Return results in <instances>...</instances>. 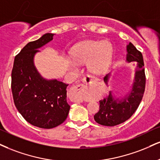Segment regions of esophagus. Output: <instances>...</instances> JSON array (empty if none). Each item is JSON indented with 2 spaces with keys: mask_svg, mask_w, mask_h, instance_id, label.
<instances>
[{
  "mask_svg": "<svg viewBox=\"0 0 160 160\" xmlns=\"http://www.w3.org/2000/svg\"><path fill=\"white\" fill-rule=\"evenodd\" d=\"M92 77L89 75H86L82 78V82L84 84L87 85L91 82ZM84 84H78L72 87L71 90V101L75 103H81L83 101V89L86 87Z\"/></svg>",
  "mask_w": 160,
  "mask_h": 160,
  "instance_id": "obj_1",
  "label": "esophagus"
}]
</instances>
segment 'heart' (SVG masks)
<instances>
[{
  "instance_id": "heart-1",
  "label": "heart",
  "mask_w": 160,
  "mask_h": 160,
  "mask_svg": "<svg viewBox=\"0 0 160 160\" xmlns=\"http://www.w3.org/2000/svg\"><path fill=\"white\" fill-rule=\"evenodd\" d=\"M71 57L66 58L67 68L76 72L78 64L87 62V68L94 74H101L108 69L112 59V47L108 42L88 40L77 44L72 48Z\"/></svg>"
}]
</instances>
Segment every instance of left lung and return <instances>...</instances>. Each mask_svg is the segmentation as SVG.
I'll return each instance as SVG.
<instances>
[{
	"label": "left lung",
	"mask_w": 160,
	"mask_h": 160,
	"mask_svg": "<svg viewBox=\"0 0 160 160\" xmlns=\"http://www.w3.org/2000/svg\"><path fill=\"white\" fill-rule=\"evenodd\" d=\"M126 62H136L131 89L124 97L116 98L112 92L100 101V109L94 115L95 121L103 126L112 127L126 122L132 116L141 103L145 88V74L143 57L131 42L126 47ZM111 72L105 76L109 80Z\"/></svg>",
	"instance_id": "obj_1"
}]
</instances>
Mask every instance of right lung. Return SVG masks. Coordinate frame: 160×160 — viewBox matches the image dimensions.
Instances as JSON below:
<instances>
[{
	"instance_id": "right-lung-1",
	"label": "right lung",
	"mask_w": 160,
	"mask_h": 160,
	"mask_svg": "<svg viewBox=\"0 0 160 160\" xmlns=\"http://www.w3.org/2000/svg\"><path fill=\"white\" fill-rule=\"evenodd\" d=\"M54 35L45 33L27 44L15 57L12 71L11 87L15 107L28 123L44 129L64 122L70 109L67 102L68 84L43 78L34 64L38 49L51 42Z\"/></svg>"
}]
</instances>
